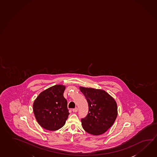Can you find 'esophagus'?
Wrapping results in <instances>:
<instances>
[{"label": "esophagus", "mask_w": 157, "mask_h": 157, "mask_svg": "<svg viewBox=\"0 0 157 157\" xmlns=\"http://www.w3.org/2000/svg\"><path fill=\"white\" fill-rule=\"evenodd\" d=\"M78 108L76 107V108H75V109H73V112H77L78 111Z\"/></svg>", "instance_id": "1"}]
</instances>
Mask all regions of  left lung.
Listing matches in <instances>:
<instances>
[{"mask_svg": "<svg viewBox=\"0 0 157 157\" xmlns=\"http://www.w3.org/2000/svg\"><path fill=\"white\" fill-rule=\"evenodd\" d=\"M88 104V113L81 119L85 131L90 134L105 133L115 121L117 106L115 99L105 90L79 87Z\"/></svg>", "mask_w": 157, "mask_h": 157, "instance_id": "8db88e82", "label": "left lung"}]
</instances>
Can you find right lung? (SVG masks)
<instances>
[{"label":"right lung","instance_id":"obj_1","mask_svg":"<svg viewBox=\"0 0 157 157\" xmlns=\"http://www.w3.org/2000/svg\"><path fill=\"white\" fill-rule=\"evenodd\" d=\"M65 86L55 85L42 92L33 103L36 119L43 128L55 131L62 128L69 115L63 96Z\"/></svg>","mask_w":157,"mask_h":157}]
</instances>
